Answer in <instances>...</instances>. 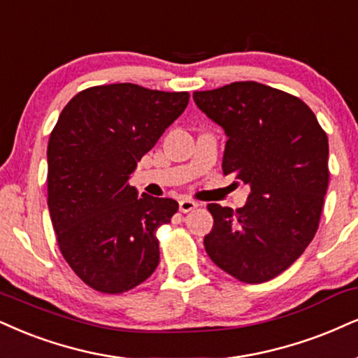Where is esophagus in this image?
<instances>
[{
	"instance_id": "obj_1",
	"label": "esophagus",
	"mask_w": 358,
	"mask_h": 358,
	"mask_svg": "<svg viewBox=\"0 0 358 358\" xmlns=\"http://www.w3.org/2000/svg\"><path fill=\"white\" fill-rule=\"evenodd\" d=\"M197 202H194L191 199H182L179 201V210L180 213H191L192 209H196Z\"/></svg>"
}]
</instances>
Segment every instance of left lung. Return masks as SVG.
Returning a JSON list of instances; mask_svg holds the SVG:
<instances>
[{
	"instance_id": "obj_1",
	"label": "left lung",
	"mask_w": 358,
	"mask_h": 358,
	"mask_svg": "<svg viewBox=\"0 0 358 358\" xmlns=\"http://www.w3.org/2000/svg\"><path fill=\"white\" fill-rule=\"evenodd\" d=\"M194 103L227 136L224 174L249 184L239 209L209 204L204 237L215 266L247 284L289 268L314 239L329 186V139L295 96L255 81L196 91Z\"/></svg>"
}]
</instances>
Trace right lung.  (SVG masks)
Instances as JSON below:
<instances>
[{
    "label": "right lung",
    "mask_w": 358,
    "mask_h": 358,
    "mask_svg": "<svg viewBox=\"0 0 358 358\" xmlns=\"http://www.w3.org/2000/svg\"><path fill=\"white\" fill-rule=\"evenodd\" d=\"M187 92L131 83L78 92L48 143V207L61 254L94 290L121 294L156 271V231L179 204L129 186L131 174L184 113Z\"/></svg>",
    "instance_id": "obj_1"
}]
</instances>
